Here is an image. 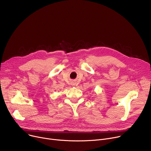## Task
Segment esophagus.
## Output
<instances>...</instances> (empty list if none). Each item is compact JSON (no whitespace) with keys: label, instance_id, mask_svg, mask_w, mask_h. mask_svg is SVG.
<instances>
[{"label":"esophagus","instance_id":"esophagus-1","mask_svg":"<svg viewBox=\"0 0 151 151\" xmlns=\"http://www.w3.org/2000/svg\"><path fill=\"white\" fill-rule=\"evenodd\" d=\"M73 85H74V84H73Z\"/></svg>","mask_w":151,"mask_h":151}]
</instances>
